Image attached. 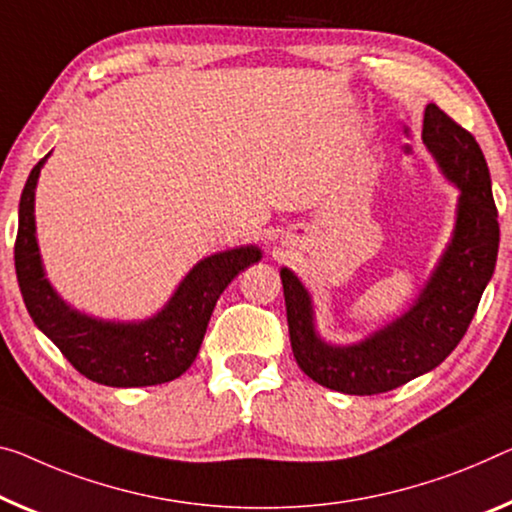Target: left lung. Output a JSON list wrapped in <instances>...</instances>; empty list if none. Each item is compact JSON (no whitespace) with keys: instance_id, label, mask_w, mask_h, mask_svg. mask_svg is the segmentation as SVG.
Masks as SVG:
<instances>
[{"instance_id":"left-lung-1","label":"left lung","mask_w":512,"mask_h":512,"mask_svg":"<svg viewBox=\"0 0 512 512\" xmlns=\"http://www.w3.org/2000/svg\"><path fill=\"white\" fill-rule=\"evenodd\" d=\"M423 144L460 194L451 242L410 309L357 343H327L316 329L311 293L293 270L281 267L293 355L322 387L373 396L437 368L465 336L492 279L499 222L481 146L437 105L423 114Z\"/></svg>"}]
</instances>
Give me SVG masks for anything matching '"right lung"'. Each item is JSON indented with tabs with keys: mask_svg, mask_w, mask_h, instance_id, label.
I'll return each instance as SVG.
<instances>
[{
	"mask_svg": "<svg viewBox=\"0 0 512 512\" xmlns=\"http://www.w3.org/2000/svg\"><path fill=\"white\" fill-rule=\"evenodd\" d=\"M47 153L31 169L20 196L15 274L31 320L57 345L70 364L105 387H153L183 375L199 355L212 309L224 288L258 263L256 245L235 247L201 258L174 295L146 320H102L70 306L47 279L36 238V185Z\"/></svg>",
	"mask_w": 512,
	"mask_h": 512,
	"instance_id": "1",
	"label": "right lung"
}]
</instances>
